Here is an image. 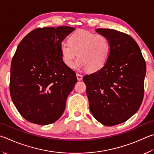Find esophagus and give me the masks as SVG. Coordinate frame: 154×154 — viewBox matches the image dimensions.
<instances>
[{
  "label": "esophagus",
  "instance_id": "esophagus-1",
  "mask_svg": "<svg viewBox=\"0 0 154 154\" xmlns=\"http://www.w3.org/2000/svg\"><path fill=\"white\" fill-rule=\"evenodd\" d=\"M76 76H77V79L78 81H81L83 79V76L81 74H79V73H77L76 74Z\"/></svg>",
  "mask_w": 154,
  "mask_h": 154
}]
</instances>
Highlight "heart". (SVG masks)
Masks as SVG:
<instances>
[{"label": "heart", "mask_w": 154, "mask_h": 154, "mask_svg": "<svg viewBox=\"0 0 154 154\" xmlns=\"http://www.w3.org/2000/svg\"><path fill=\"white\" fill-rule=\"evenodd\" d=\"M68 41L61 44L60 48L63 63L69 68H73L77 57V69L91 72L101 69L108 61L110 44L105 35L80 29L72 33Z\"/></svg>", "instance_id": "b5f03b06"}]
</instances>
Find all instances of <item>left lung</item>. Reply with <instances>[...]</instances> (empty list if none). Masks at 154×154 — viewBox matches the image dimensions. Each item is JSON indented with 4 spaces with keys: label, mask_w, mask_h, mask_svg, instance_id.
Returning a JSON list of instances; mask_svg holds the SVG:
<instances>
[{
    "label": "left lung",
    "mask_w": 154,
    "mask_h": 154,
    "mask_svg": "<svg viewBox=\"0 0 154 154\" xmlns=\"http://www.w3.org/2000/svg\"><path fill=\"white\" fill-rule=\"evenodd\" d=\"M110 44L108 61L103 67L85 75L89 109L95 119L114 126L131 118L143 101L146 65L134 39L112 29H97Z\"/></svg>",
    "instance_id": "1"
}]
</instances>
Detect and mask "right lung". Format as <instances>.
I'll return each mask as SVG.
<instances>
[{
  "label": "right lung",
  "mask_w": 154,
  "mask_h": 154,
  "mask_svg": "<svg viewBox=\"0 0 154 154\" xmlns=\"http://www.w3.org/2000/svg\"><path fill=\"white\" fill-rule=\"evenodd\" d=\"M75 28L38 27L17 48L11 66L10 94L21 115L34 124L46 125L62 116L66 97L77 79L63 63L60 44Z\"/></svg>",
  "instance_id": "1"
}]
</instances>
